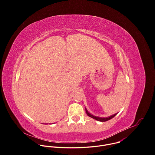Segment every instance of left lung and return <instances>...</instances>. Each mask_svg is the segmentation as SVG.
I'll return each mask as SVG.
<instances>
[{"mask_svg":"<svg viewBox=\"0 0 155 155\" xmlns=\"http://www.w3.org/2000/svg\"><path fill=\"white\" fill-rule=\"evenodd\" d=\"M85 110H86V114L87 115V116H89L90 117H91V118H93V119H94V120H97V121H102V122L107 121H108V120H110V119L113 118L117 114H114V115H111V116L106 117V118H104V117H99L94 116V115H93L92 114H91L89 112L87 111V109H86V108H85Z\"/></svg>","mask_w":155,"mask_h":155,"instance_id":"8db88e82","label":"left lung"}]
</instances>
